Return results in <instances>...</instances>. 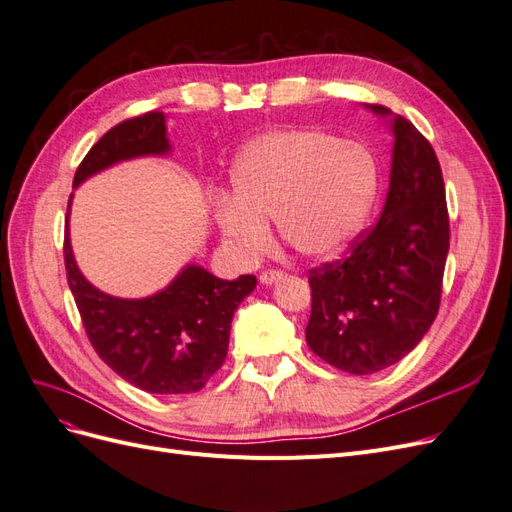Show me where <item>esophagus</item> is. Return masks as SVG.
Instances as JSON below:
<instances>
[{
    "mask_svg": "<svg viewBox=\"0 0 512 512\" xmlns=\"http://www.w3.org/2000/svg\"><path fill=\"white\" fill-rule=\"evenodd\" d=\"M284 277V271H277V269H269V271H262L260 273V282L262 284H273L277 280H282Z\"/></svg>",
    "mask_w": 512,
    "mask_h": 512,
    "instance_id": "34e87169",
    "label": "esophagus"
}]
</instances>
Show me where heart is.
<instances>
[{
	"instance_id": "obj_1",
	"label": "heart",
	"mask_w": 512,
	"mask_h": 512,
	"mask_svg": "<svg viewBox=\"0 0 512 512\" xmlns=\"http://www.w3.org/2000/svg\"><path fill=\"white\" fill-rule=\"evenodd\" d=\"M232 200L215 211L222 235L243 254L269 243L267 220L301 256L331 258L359 232L376 194V164L356 143L316 128L262 134L230 173Z\"/></svg>"
}]
</instances>
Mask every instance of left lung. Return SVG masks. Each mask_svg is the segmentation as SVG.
<instances>
[{
	"label": "left lung",
	"instance_id": "8db88e82",
	"mask_svg": "<svg viewBox=\"0 0 512 512\" xmlns=\"http://www.w3.org/2000/svg\"><path fill=\"white\" fill-rule=\"evenodd\" d=\"M391 183L380 220L356 237L344 258L309 269L312 316L307 346L356 376L395 365L438 316L451 241L442 168L427 138L391 108Z\"/></svg>",
	"mask_w": 512,
	"mask_h": 512
}]
</instances>
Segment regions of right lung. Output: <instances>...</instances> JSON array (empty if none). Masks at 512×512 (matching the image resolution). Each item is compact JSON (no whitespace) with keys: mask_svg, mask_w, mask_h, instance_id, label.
Here are the masks:
<instances>
[{"mask_svg":"<svg viewBox=\"0 0 512 512\" xmlns=\"http://www.w3.org/2000/svg\"><path fill=\"white\" fill-rule=\"evenodd\" d=\"M164 121V113L149 111L117 123L89 149L72 188L121 160L162 156L170 149ZM64 262L91 346L117 376L156 395L203 389L226 359L235 309L256 288L254 275L228 282L190 265L153 297L117 299L91 286L76 267L68 226Z\"/></svg>","mask_w":512,"mask_h":512,"instance_id":"add662e5","label":"right lung"}]
</instances>
